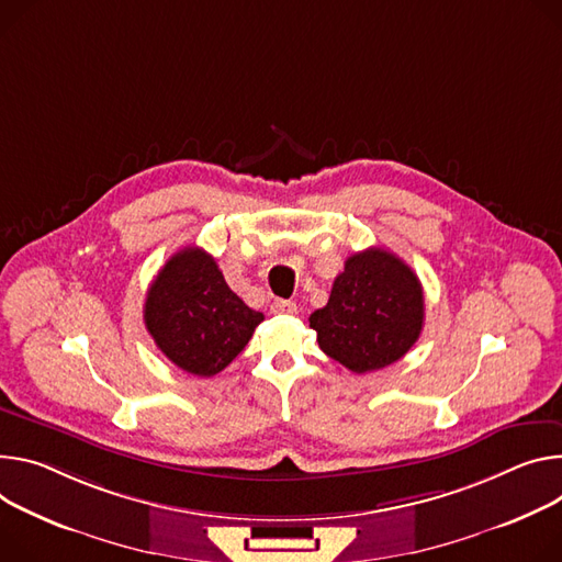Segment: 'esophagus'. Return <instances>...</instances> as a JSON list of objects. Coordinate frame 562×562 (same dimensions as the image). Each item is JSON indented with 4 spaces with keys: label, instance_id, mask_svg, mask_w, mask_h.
Masks as SVG:
<instances>
[{
    "label": "esophagus",
    "instance_id": "34e87169",
    "mask_svg": "<svg viewBox=\"0 0 562 562\" xmlns=\"http://www.w3.org/2000/svg\"><path fill=\"white\" fill-rule=\"evenodd\" d=\"M271 312L278 316H293V314H297V307L293 300H276L271 304Z\"/></svg>",
    "mask_w": 562,
    "mask_h": 562
}]
</instances>
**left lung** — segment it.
Here are the masks:
<instances>
[{"label":"left lung","mask_w":562,"mask_h":562,"mask_svg":"<svg viewBox=\"0 0 562 562\" xmlns=\"http://www.w3.org/2000/svg\"><path fill=\"white\" fill-rule=\"evenodd\" d=\"M321 349L356 374L396 363L424 327V289L415 271L383 248L347 258L329 302L310 316Z\"/></svg>","instance_id":"1"}]
</instances>
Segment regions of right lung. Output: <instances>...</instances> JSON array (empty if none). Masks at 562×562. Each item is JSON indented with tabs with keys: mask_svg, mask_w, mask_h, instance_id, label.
Instances as JSON below:
<instances>
[{
	"mask_svg": "<svg viewBox=\"0 0 562 562\" xmlns=\"http://www.w3.org/2000/svg\"><path fill=\"white\" fill-rule=\"evenodd\" d=\"M143 321L177 368L215 376L246 347L265 316L231 291L213 255L188 246L149 284Z\"/></svg>",
	"mask_w": 562,
	"mask_h": 562,
	"instance_id": "right-lung-1",
	"label": "right lung"
}]
</instances>
